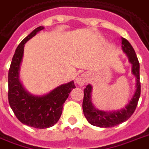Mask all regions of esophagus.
Listing matches in <instances>:
<instances>
[{"label": "esophagus", "instance_id": "obj_1", "mask_svg": "<svg viewBox=\"0 0 149 149\" xmlns=\"http://www.w3.org/2000/svg\"><path fill=\"white\" fill-rule=\"evenodd\" d=\"M87 81H88V77L85 74L80 75L77 78V83L80 86H83L84 84H85Z\"/></svg>", "mask_w": 149, "mask_h": 149}]
</instances>
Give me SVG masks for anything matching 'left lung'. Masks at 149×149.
<instances>
[{
	"label": "left lung",
	"mask_w": 149,
	"mask_h": 149,
	"mask_svg": "<svg viewBox=\"0 0 149 149\" xmlns=\"http://www.w3.org/2000/svg\"><path fill=\"white\" fill-rule=\"evenodd\" d=\"M122 49L127 54L129 60L133 65V73L136 77V91L133 99L125 108L120 111L107 112L97 110L91 102V86H86L84 89L83 111L84 116L90 124L99 127H113L125 122L131 117L136 110L137 102L141 95V82H140V64L131 44L127 39L122 38Z\"/></svg>",
	"instance_id": "1"
}]
</instances>
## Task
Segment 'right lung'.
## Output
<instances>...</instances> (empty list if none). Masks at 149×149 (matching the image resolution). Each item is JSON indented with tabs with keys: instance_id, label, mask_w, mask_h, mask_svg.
I'll return each instance as SVG.
<instances>
[{
	"instance_id": "add662e5",
	"label": "right lung",
	"mask_w": 149,
	"mask_h": 149,
	"mask_svg": "<svg viewBox=\"0 0 149 149\" xmlns=\"http://www.w3.org/2000/svg\"><path fill=\"white\" fill-rule=\"evenodd\" d=\"M42 29L43 27H37L19 44L8 70V96L11 108L22 123L38 129L49 128L58 122L64 102L70 91L76 88L74 82L71 81L59 86L44 96H34L27 93L19 81L24 44Z\"/></svg>"
}]
</instances>
